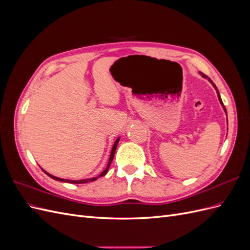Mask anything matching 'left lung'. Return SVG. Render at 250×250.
<instances>
[{
    "label": "left lung",
    "instance_id": "left-lung-1",
    "mask_svg": "<svg viewBox=\"0 0 250 250\" xmlns=\"http://www.w3.org/2000/svg\"><path fill=\"white\" fill-rule=\"evenodd\" d=\"M200 75L201 76L203 77V78H206V79H208L210 83H211V85H213L214 87H215V89H216V92H217V95H218V99H219V102L221 103V105H222V107H223V109H224V111H225V113H226V108H225V106H224V104H223V102H222V99H221V97H220V94H219V90H218V88H217V86L215 85V83L210 80V78H208V76H206V75L204 74H202V73H200Z\"/></svg>",
    "mask_w": 250,
    "mask_h": 250
}]
</instances>
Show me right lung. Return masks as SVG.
<instances>
[{"label":"right lung","mask_w":250,"mask_h":250,"mask_svg":"<svg viewBox=\"0 0 250 250\" xmlns=\"http://www.w3.org/2000/svg\"><path fill=\"white\" fill-rule=\"evenodd\" d=\"M119 141H120V138H118V139L116 140L115 144H113L112 149H111V152H110V156H109V160H108V164H107V167L105 168V170H104L101 174H99V175H98L97 177L86 178V179H80V180H71V179H63V178H59V177H56V176H53L52 174H50V173L46 172L44 170H42V171H43L44 173H46L48 176H50L51 178L55 179V180L62 181V183H69V184H86V183H89V181H94V180H96V179H98V178H100V177L104 176L105 174L107 173V171H108V169H109V166H110V164H111V162H112V158H113V156H115V152H116V149H117V146H118V143H119Z\"/></svg>","instance_id":"add662e5"}]
</instances>
